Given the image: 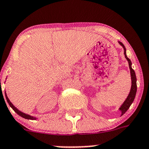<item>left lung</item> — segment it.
<instances>
[{
	"label": "left lung",
	"mask_w": 149,
	"mask_h": 149,
	"mask_svg": "<svg viewBox=\"0 0 149 149\" xmlns=\"http://www.w3.org/2000/svg\"><path fill=\"white\" fill-rule=\"evenodd\" d=\"M119 42V44L120 45L123 47V49H124V55L125 58L127 59V62H128L129 68H130V76H131V88H130V93H129L128 96H127V97L126 98V100H125L124 102H123V104L120 106V107L119 108V110H120L121 112L122 116V115H124V114L127 112V110L129 109L130 105L132 104V103L134 101V99L135 97H136V91H137V84H136V81H137V79H136V73H135L134 70L132 68L131 61H130V60L127 58V55H126V49L124 45H123L121 42Z\"/></svg>",
	"instance_id": "left-lung-1"
}]
</instances>
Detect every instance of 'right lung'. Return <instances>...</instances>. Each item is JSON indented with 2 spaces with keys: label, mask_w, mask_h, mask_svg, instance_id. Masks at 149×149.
<instances>
[{
  "label": "right lung",
  "mask_w": 149,
  "mask_h": 149,
  "mask_svg": "<svg viewBox=\"0 0 149 149\" xmlns=\"http://www.w3.org/2000/svg\"><path fill=\"white\" fill-rule=\"evenodd\" d=\"M5 96H6V100H7V102H8V104L10 105V107H11L12 109H13V110H14L15 112H16V113H17L18 115H19V116L22 117V118H25V119H27V120H36V119H37V118H34V117H32V116H31V115H27V114L24 113V112H21L20 110H19V109H18L16 107H14V105H13V104L10 102L9 99H8V97H7V94H6V92H5Z\"/></svg>",
  "instance_id": "add662e5"
}]
</instances>
